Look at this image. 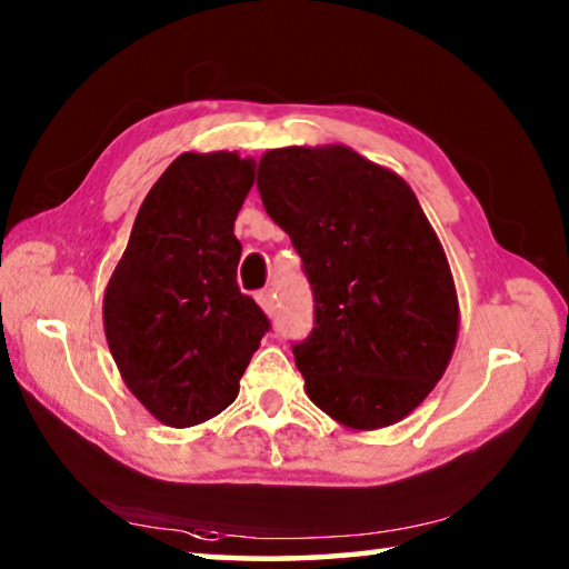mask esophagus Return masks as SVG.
I'll use <instances>...</instances> for the list:
<instances>
[{
	"label": "esophagus",
	"instance_id": "1",
	"mask_svg": "<svg viewBox=\"0 0 569 569\" xmlns=\"http://www.w3.org/2000/svg\"><path fill=\"white\" fill-rule=\"evenodd\" d=\"M256 301L260 303V309H263L268 317H276V293L270 291V288H266V291H260L256 296Z\"/></svg>",
	"mask_w": 569,
	"mask_h": 569
}]
</instances>
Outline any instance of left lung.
<instances>
[{
	"instance_id": "1",
	"label": "left lung",
	"mask_w": 569,
	"mask_h": 569,
	"mask_svg": "<svg viewBox=\"0 0 569 569\" xmlns=\"http://www.w3.org/2000/svg\"><path fill=\"white\" fill-rule=\"evenodd\" d=\"M258 192L317 301L311 337L293 345L309 400L355 432L400 422L443 377L461 323L418 197L341 143L266 151Z\"/></svg>"
}]
</instances>
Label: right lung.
<instances>
[{"label": "right lung", "mask_w": 569, "mask_h": 569, "mask_svg": "<svg viewBox=\"0 0 569 569\" xmlns=\"http://www.w3.org/2000/svg\"><path fill=\"white\" fill-rule=\"evenodd\" d=\"M252 182L256 161L238 151L179 154L141 202L108 278V349L133 398L169 428L228 408L270 327L236 281V218Z\"/></svg>", "instance_id": "1"}]
</instances>
